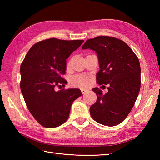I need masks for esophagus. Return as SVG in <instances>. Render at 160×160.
<instances>
[{"mask_svg":"<svg viewBox=\"0 0 160 160\" xmlns=\"http://www.w3.org/2000/svg\"><path fill=\"white\" fill-rule=\"evenodd\" d=\"M81 91H82V94H84V93H86L87 92L88 90H87V89H81Z\"/></svg>","mask_w":160,"mask_h":160,"instance_id":"34e87169","label":"esophagus"}]
</instances>
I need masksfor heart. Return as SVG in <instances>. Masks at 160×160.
<instances>
[{
	"mask_svg": "<svg viewBox=\"0 0 160 160\" xmlns=\"http://www.w3.org/2000/svg\"><path fill=\"white\" fill-rule=\"evenodd\" d=\"M69 83L71 86L84 89L90 84V78L84 74H77L72 76L69 80Z\"/></svg>",
	"mask_w": 160,
	"mask_h": 160,
	"instance_id": "obj_1",
	"label": "heart"
}]
</instances>
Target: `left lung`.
I'll return each mask as SVG.
<instances>
[{"label": "left lung", "instance_id": "8db88e82", "mask_svg": "<svg viewBox=\"0 0 160 160\" xmlns=\"http://www.w3.org/2000/svg\"><path fill=\"white\" fill-rule=\"evenodd\" d=\"M82 49H91L97 53L100 67L97 82L108 85L105 94L98 87L92 89L97 95V101L90 107L91 117L108 127L120 124L131 112L140 92L141 69L138 58L127 43L114 37L89 39Z\"/></svg>", "mask_w": 160, "mask_h": 160}]
</instances>
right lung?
<instances>
[{
    "mask_svg": "<svg viewBox=\"0 0 160 160\" xmlns=\"http://www.w3.org/2000/svg\"><path fill=\"white\" fill-rule=\"evenodd\" d=\"M83 40H64L49 38L33 45L20 65V89L30 113L46 128H55L64 123L69 116L73 102L82 96L78 89L56 87L67 83V61Z\"/></svg>",
    "mask_w": 160,
    "mask_h": 160,
    "instance_id": "add662e5",
    "label": "right lung"
}]
</instances>
